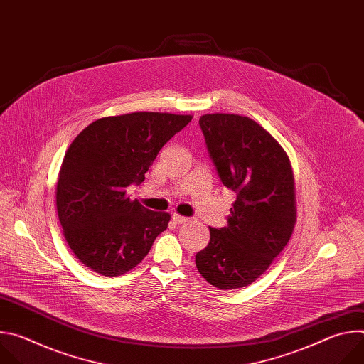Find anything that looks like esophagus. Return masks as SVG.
<instances>
[{"label": "esophagus", "mask_w": 364, "mask_h": 364, "mask_svg": "<svg viewBox=\"0 0 364 364\" xmlns=\"http://www.w3.org/2000/svg\"><path fill=\"white\" fill-rule=\"evenodd\" d=\"M173 220H174L176 223H178V225H183V223H187L190 219L186 218V216H181V215H174V216H173Z\"/></svg>", "instance_id": "34e87169"}]
</instances>
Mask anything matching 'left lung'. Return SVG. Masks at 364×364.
I'll return each mask as SVG.
<instances>
[{
    "label": "left lung",
    "mask_w": 364,
    "mask_h": 364,
    "mask_svg": "<svg viewBox=\"0 0 364 364\" xmlns=\"http://www.w3.org/2000/svg\"><path fill=\"white\" fill-rule=\"evenodd\" d=\"M198 124L222 183L237 197L228 226L210 228V242L196 255V267L219 289L247 287L271 267L294 232L291 161L281 144L247 117L207 114Z\"/></svg>",
    "instance_id": "left-lung-1"
}]
</instances>
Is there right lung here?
I'll return each instance as SVG.
<instances>
[{
  "mask_svg": "<svg viewBox=\"0 0 364 364\" xmlns=\"http://www.w3.org/2000/svg\"><path fill=\"white\" fill-rule=\"evenodd\" d=\"M191 115L131 112L99 118L70 144L60 167L56 209L63 236L79 261L103 277H119L148 255L171 219L131 200L160 149Z\"/></svg>",
  "mask_w": 364,
  "mask_h": 364,
  "instance_id": "obj_1",
  "label": "right lung"
}]
</instances>
